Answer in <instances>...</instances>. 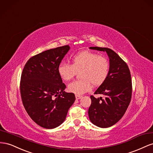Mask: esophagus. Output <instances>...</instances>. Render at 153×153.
<instances>
[{
    "label": "esophagus",
    "instance_id": "34e87169",
    "mask_svg": "<svg viewBox=\"0 0 153 153\" xmlns=\"http://www.w3.org/2000/svg\"><path fill=\"white\" fill-rule=\"evenodd\" d=\"M81 97H82V96H81V95H76V99H80Z\"/></svg>",
    "mask_w": 153,
    "mask_h": 153
}]
</instances>
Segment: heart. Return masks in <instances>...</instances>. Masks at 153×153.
I'll return each instance as SVG.
<instances>
[{
    "mask_svg": "<svg viewBox=\"0 0 153 153\" xmlns=\"http://www.w3.org/2000/svg\"><path fill=\"white\" fill-rule=\"evenodd\" d=\"M110 71L108 59L102 55L85 51L74 54L71 58V65L61 62L58 73L64 81L71 80L79 72L80 79L74 81L68 85V90L77 95L83 94L95 86L102 85L106 81Z\"/></svg>",
    "mask_w": 153,
    "mask_h": 153,
    "instance_id": "1",
    "label": "heart"
}]
</instances>
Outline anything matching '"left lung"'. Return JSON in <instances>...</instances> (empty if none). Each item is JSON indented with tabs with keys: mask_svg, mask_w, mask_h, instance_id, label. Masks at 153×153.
Here are the masks:
<instances>
[{
	"mask_svg": "<svg viewBox=\"0 0 153 153\" xmlns=\"http://www.w3.org/2000/svg\"><path fill=\"white\" fill-rule=\"evenodd\" d=\"M90 49L106 52L110 59V71L106 81L95 91L104 98L90 96L88 116L91 123L99 128H109L119 121L131 99L132 82L129 67L113 50L106 47H90Z\"/></svg>",
	"mask_w": 153,
	"mask_h": 153,
	"instance_id": "obj_1",
	"label": "left lung"
}]
</instances>
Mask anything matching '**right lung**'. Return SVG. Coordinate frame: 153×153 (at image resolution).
<instances>
[{"instance_id": "obj_1", "label": "right lung", "mask_w": 153, "mask_h": 153, "mask_svg": "<svg viewBox=\"0 0 153 153\" xmlns=\"http://www.w3.org/2000/svg\"><path fill=\"white\" fill-rule=\"evenodd\" d=\"M69 45L43 51L30 58L21 76L20 94L31 119L41 127L54 129L65 121L68 109L76 100L73 93L64 91L58 67Z\"/></svg>"}]
</instances>
